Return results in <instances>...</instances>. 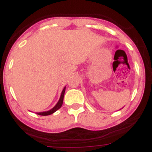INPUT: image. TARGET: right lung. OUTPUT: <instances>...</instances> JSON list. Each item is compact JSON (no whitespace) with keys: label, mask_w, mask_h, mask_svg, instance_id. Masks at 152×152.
<instances>
[{"label":"right lung","mask_w":152,"mask_h":152,"mask_svg":"<svg viewBox=\"0 0 152 152\" xmlns=\"http://www.w3.org/2000/svg\"><path fill=\"white\" fill-rule=\"evenodd\" d=\"M65 87H64L63 90H62V94H61L60 99H59V102H58V103L56 104V106H55V107H53V108H52L51 110H49V111L42 112V113H37V114L39 115H43V116L49 115L53 114V113H55V112H56V110H59V109L61 107H62V103H63V99H64V95H65Z\"/></svg>","instance_id":"add662e5"}]
</instances>
